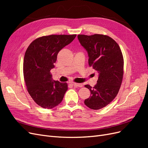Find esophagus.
Returning <instances> with one entry per match:
<instances>
[{
	"label": "esophagus",
	"mask_w": 148,
	"mask_h": 148,
	"mask_svg": "<svg viewBox=\"0 0 148 148\" xmlns=\"http://www.w3.org/2000/svg\"><path fill=\"white\" fill-rule=\"evenodd\" d=\"M72 85L75 87H79V88H82L83 86V84H80V83H72Z\"/></svg>",
	"instance_id": "1"
}]
</instances>
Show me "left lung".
<instances>
[{
	"instance_id": "8db88e82",
	"label": "left lung",
	"mask_w": 148,
	"mask_h": 148,
	"mask_svg": "<svg viewBox=\"0 0 148 148\" xmlns=\"http://www.w3.org/2000/svg\"><path fill=\"white\" fill-rule=\"evenodd\" d=\"M81 45L86 50L88 63L99 73L97 84L85 87L91 92L84 104L94 110L101 109L112 101L117 95L123 75V57L114 40L106 35H78Z\"/></svg>"
}]
</instances>
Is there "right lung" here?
I'll return each instance as SVG.
<instances>
[{"label":"right lung","instance_id":"right-lung-1","mask_svg":"<svg viewBox=\"0 0 148 148\" xmlns=\"http://www.w3.org/2000/svg\"><path fill=\"white\" fill-rule=\"evenodd\" d=\"M77 34H52L36 39L25 52L24 79L29 95L38 105L50 109L59 105L68 89L66 83L52 79L59 52L73 41Z\"/></svg>","mask_w":148,"mask_h":148}]
</instances>
